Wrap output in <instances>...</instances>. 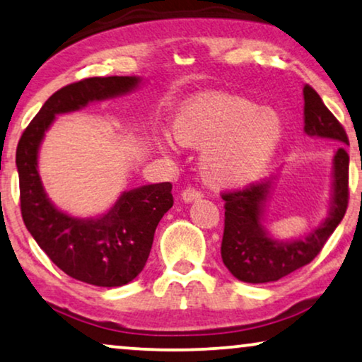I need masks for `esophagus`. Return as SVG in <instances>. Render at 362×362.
<instances>
[{"label":"esophagus","instance_id":"obj_1","mask_svg":"<svg viewBox=\"0 0 362 362\" xmlns=\"http://www.w3.org/2000/svg\"><path fill=\"white\" fill-rule=\"evenodd\" d=\"M202 197H203V192L200 190V188H195V187H187L185 190L182 192L183 202H195Z\"/></svg>","mask_w":362,"mask_h":362}]
</instances>
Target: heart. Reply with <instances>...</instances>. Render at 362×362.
Segmentation results:
<instances>
[{"label": "heart", "instance_id": "obj_1", "mask_svg": "<svg viewBox=\"0 0 362 362\" xmlns=\"http://www.w3.org/2000/svg\"><path fill=\"white\" fill-rule=\"evenodd\" d=\"M177 139L203 149L205 177L216 187H246L262 175L282 139V121L271 110L225 93H205L182 106L175 119ZM172 151L170 134L159 137Z\"/></svg>", "mask_w": 362, "mask_h": 362}]
</instances>
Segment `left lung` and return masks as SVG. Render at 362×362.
<instances>
[{
    "instance_id": "obj_1",
    "label": "left lung",
    "mask_w": 362,
    "mask_h": 362,
    "mask_svg": "<svg viewBox=\"0 0 362 362\" xmlns=\"http://www.w3.org/2000/svg\"><path fill=\"white\" fill-rule=\"evenodd\" d=\"M305 132L327 137L349 146L348 134L323 100L310 85L303 86ZM349 156L344 147L333 159V195L329 216L305 238L277 241L262 226L264 203L271 195L272 180L249 183L243 190L223 193L225 200V231L221 259L234 277L247 284L279 281L297 269L307 266L318 256L325 243L343 220L349 202Z\"/></svg>"
}]
</instances>
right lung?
I'll use <instances>...</instances> for the list:
<instances>
[{
  "mask_svg": "<svg viewBox=\"0 0 362 362\" xmlns=\"http://www.w3.org/2000/svg\"><path fill=\"white\" fill-rule=\"evenodd\" d=\"M137 83L136 77H91L64 86L34 116L16 149L19 200L28 231L60 271L98 287H121L139 276L149 257L156 228L174 205L172 183L132 188L108 213L81 220L50 203L37 172V152L55 115L124 95Z\"/></svg>",
  "mask_w": 362,
  "mask_h": 362,
  "instance_id": "right-lung-1",
  "label": "right lung"
}]
</instances>
